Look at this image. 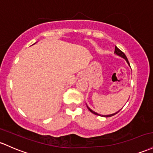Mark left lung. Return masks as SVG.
<instances>
[{
    "label": "left lung",
    "mask_w": 153,
    "mask_h": 153,
    "mask_svg": "<svg viewBox=\"0 0 153 153\" xmlns=\"http://www.w3.org/2000/svg\"><path fill=\"white\" fill-rule=\"evenodd\" d=\"M114 53H115V54H116V55H117V56H120V57H122V58H123L124 59L126 60V62L127 64H128V66L130 67V68H131V66H130V64H129V62H128V59H127L126 56V55H125V53H124L123 51H120V50L119 49V48H117V46H115V51H114ZM86 106H87V107H88V110H89V111H90L91 112H92V113H94V115H100V116H102V117H111V116H113V115H115V114H117V112H118L119 111H120V110H121V109H120V110H118V111H117V112H115V113L110 114V115H100V114L97 113V112H96L94 111V110H92L91 109L90 107H88V105H86Z\"/></svg>",
    "instance_id": "8db88e82"
}]
</instances>
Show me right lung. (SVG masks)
I'll return each mask as SVG.
<instances>
[{
  "mask_svg": "<svg viewBox=\"0 0 153 153\" xmlns=\"http://www.w3.org/2000/svg\"><path fill=\"white\" fill-rule=\"evenodd\" d=\"M34 44H35V43H34Z\"/></svg>",
  "mask_w": 153,
  "mask_h": 153,
  "instance_id": "add662e5",
  "label": "right lung"
}]
</instances>
